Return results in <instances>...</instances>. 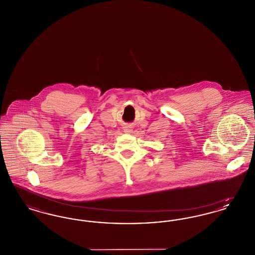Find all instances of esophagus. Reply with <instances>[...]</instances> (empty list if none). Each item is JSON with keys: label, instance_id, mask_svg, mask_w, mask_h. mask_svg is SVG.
<instances>
[{"label": "esophagus", "instance_id": "esophagus-1", "mask_svg": "<svg viewBox=\"0 0 255 255\" xmlns=\"http://www.w3.org/2000/svg\"><path fill=\"white\" fill-rule=\"evenodd\" d=\"M131 131H132V126L131 125H125L124 132H131Z\"/></svg>", "mask_w": 255, "mask_h": 255}]
</instances>
